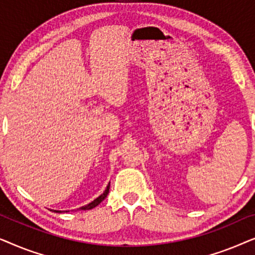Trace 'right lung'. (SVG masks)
<instances>
[{"mask_svg":"<svg viewBox=\"0 0 255 255\" xmlns=\"http://www.w3.org/2000/svg\"><path fill=\"white\" fill-rule=\"evenodd\" d=\"M109 189H110V184H108V187H107V189L104 190V193L101 195V196H99L96 198V200H94L92 203H89V204H87V205H85V207H82L81 209L82 210H90V209H93V208H95V207H97V205H99L101 202H102L104 198L107 197V195L109 194ZM54 212H61V211H54Z\"/></svg>","mask_w":255,"mask_h":255,"instance_id":"add662e5","label":"right lung"}]
</instances>
